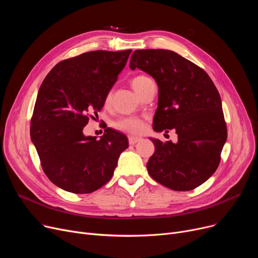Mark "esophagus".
<instances>
[{
    "instance_id": "esophagus-1",
    "label": "esophagus",
    "mask_w": 258,
    "mask_h": 258,
    "mask_svg": "<svg viewBox=\"0 0 258 258\" xmlns=\"http://www.w3.org/2000/svg\"><path fill=\"white\" fill-rule=\"evenodd\" d=\"M140 140H141V138H138V137H134V136H131V137H128V143H130L131 145H134L135 143L139 142Z\"/></svg>"
}]
</instances>
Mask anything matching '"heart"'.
Here are the masks:
<instances>
[{"mask_svg": "<svg viewBox=\"0 0 258 258\" xmlns=\"http://www.w3.org/2000/svg\"><path fill=\"white\" fill-rule=\"evenodd\" d=\"M152 79L150 77H147L145 75H138L135 78L132 79L131 85L133 87V89L136 91V93H140V91L143 89V87L151 81ZM112 95L108 94L106 98H105V103H108L111 101ZM115 127L123 131V132H127V133H132V134H140L143 131L144 124H143V120L137 117H128V118H123L118 120L115 123Z\"/></svg>", "mask_w": 258, "mask_h": 258, "instance_id": "b5f03b06", "label": "heart"}]
</instances>
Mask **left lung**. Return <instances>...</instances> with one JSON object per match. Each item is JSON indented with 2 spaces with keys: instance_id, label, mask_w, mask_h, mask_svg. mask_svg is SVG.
I'll return each instance as SVG.
<instances>
[{
  "instance_id": "obj_1",
  "label": "left lung",
  "mask_w": 258,
  "mask_h": 258,
  "mask_svg": "<svg viewBox=\"0 0 258 258\" xmlns=\"http://www.w3.org/2000/svg\"><path fill=\"white\" fill-rule=\"evenodd\" d=\"M130 68L150 74L159 87L154 130L178 135L177 143L151 138L155 153L148 173L172 190L197 188L215 172L227 140L218 89L202 68L170 50H136Z\"/></svg>"
}]
</instances>
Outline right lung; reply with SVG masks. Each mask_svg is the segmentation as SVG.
I'll return each instance as SVG.
<instances>
[{
  "instance_id": "obj_1",
  "label": "right lung",
  "mask_w": 258,
  "mask_h": 258,
  "mask_svg": "<svg viewBox=\"0 0 258 258\" xmlns=\"http://www.w3.org/2000/svg\"><path fill=\"white\" fill-rule=\"evenodd\" d=\"M132 50L91 51L58 62L40 85L30 137L49 180L72 194H91L111 180L125 135L112 128L96 140L85 136Z\"/></svg>"
}]
</instances>
